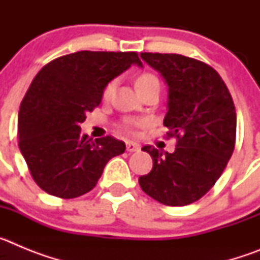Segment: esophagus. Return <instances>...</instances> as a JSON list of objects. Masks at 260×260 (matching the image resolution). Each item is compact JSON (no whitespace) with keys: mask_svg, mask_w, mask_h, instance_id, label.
Instances as JSON below:
<instances>
[{"mask_svg":"<svg viewBox=\"0 0 260 260\" xmlns=\"http://www.w3.org/2000/svg\"><path fill=\"white\" fill-rule=\"evenodd\" d=\"M141 150V146L135 142H126V151L127 152H135V151Z\"/></svg>","mask_w":260,"mask_h":260,"instance_id":"1","label":"esophagus"}]
</instances>
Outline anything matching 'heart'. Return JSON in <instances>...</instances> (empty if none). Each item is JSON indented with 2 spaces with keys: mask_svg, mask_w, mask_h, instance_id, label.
<instances>
[{
  "mask_svg": "<svg viewBox=\"0 0 260 260\" xmlns=\"http://www.w3.org/2000/svg\"><path fill=\"white\" fill-rule=\"evenodd\" d=\"M152 83H158L157 78L155 77V75L152 74H142L141 77L137 78V82H135V86H137V88H142V87H146V86H150V84ZM114 86H116V82H110V83L107 84V87H105L104 89V98H109L110 95H112V92H113L114 89ZM132 125H134V122H126L125 123V127H130Z\"/></svg>",
  "mask_w": 260,
  "mask_h": 260,
  "instance_id": "heart-1",
  "label": "heart"
}]
</instances>
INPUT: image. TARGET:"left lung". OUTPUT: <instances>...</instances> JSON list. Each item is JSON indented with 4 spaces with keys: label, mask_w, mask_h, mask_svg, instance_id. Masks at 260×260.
Listing matches in <instances>:
<instances>
[{
    "label": "left lung",
    "mask_w": 260,
    "mask_h": 260,
    "mask_svg": "<svg viewBox=\"0 0 260 260\" xmlns=\"http://www.w3.org/2000/svg\"><path fill=\"white\" fill-rule=\"evenodd\" d=\"M168 86L164 126L176 137L174 152L152 146V171L139 177L142 190L165 206H186L201 199L224 172L234 150L237 116L217 71L181 54L141 53Z\"/></svg>",
    "instance_id": "left-lung-1"
}]
</instances>
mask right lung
Segmentation results:
<instances>
[{"mask_svg":"<svg viewBox=\"0 0 260 260\" xmlns=\"http://www.w3.org/2000/svg\"><path fill=\"white\" fill-rule=\"evenodd\" d=\"M132 65L135 52H82L41 69L20 104L19 150L40 189L71 199L91 191L110 158L125 152L113 137L93 141L80 133L86 114L100 105L110 80Z\"/></svg>","mask_w":260,"mask_h":260,"instance_id":"obj_1","label":"right lung"}]
</instances>
